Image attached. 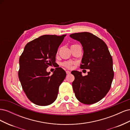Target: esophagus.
I'll return each mask as SVG.
<instances>
[{"mask_svg":"<svg viewBox=\"0 0 130 130\" xmlns=\"http://www.w3.org/2000/svg\"><path fill=\"white\" fill-rule=\"evenodd\" d=\"M66 73H67V75L70 74V72L69 71V70H66Z\"/></svg>","mask_w":130,"mask_h":130,"instance_id":"obj_1","label":"esophagus"}]
</instances>
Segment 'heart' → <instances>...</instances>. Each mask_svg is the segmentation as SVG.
<instances>
[{
    "mask_svg": "<svg viewBox=\"0 0 130 130\" xmlns=\"http://www.w3.org/2000/svg\"><path fill=\"white\" fill-rule=\"evenodd\" d=\"M77 44H74V45H72V46H75V45H77ZM73 64V63L72 62H70V61H65L62 62L61 63V65L63 67H65L67 68H71V67L72 66V64Z\"/></svg>",
    "mask_w": 130,
    "mask_h": 130,
    "instance_id": "obj_1",
    "label": "heart"
}]
</instances>
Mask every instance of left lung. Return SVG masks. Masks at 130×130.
I'll list each match as a JSON object with an SVG mask.
<instances>
[{"label": "left lung", "mask_w": 130, "mask_h": 130, "mask_svg": "<svg viewBox=\"0 0 130 130\" xmlns=\"http://www.w3.org/2000/svg\"><path fill=\"white\" fill-rule=\"evenodd\" d=\"M70 37L79 41L83 47L80 68L89 70L86 76L76 70L71 72L75 77L72 83L75 95L81 103H96L111 88L114 77L112 57L106 43L91 33H74Z\"/></svg>", "instance_id": "8db88e82"}]
</instances>
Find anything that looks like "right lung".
Masks as SVG:
<instances>
[{
    "label": "right lung",
    "mask_w": 130,
    "mask_h": 130,
    "mask_svg": "<svg viewBox=\"0 0 130 130\" xmlns=\"http://www.w3.org/2000/svg\"><path fill=\"white\" fill-rule=\"evenodd\" d=\"M66 35H43L27 43L19 57L18 77L27 98L39 106L52 104L57 97L59 86L66 76L56 68L52 75L46 68L54 66L59 46Z\"/></svg>",
    "instance_id": "add662e5"
}]
</instances>
